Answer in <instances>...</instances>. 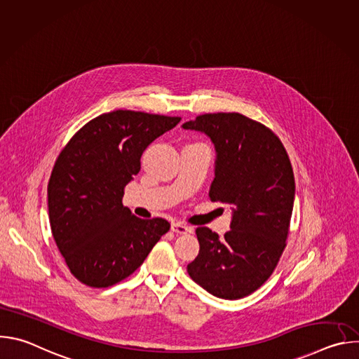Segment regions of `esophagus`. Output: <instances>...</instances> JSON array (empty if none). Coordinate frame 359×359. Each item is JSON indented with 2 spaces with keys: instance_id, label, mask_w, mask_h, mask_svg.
<instances>
[{
  "instance_id": "obj_1",
  "label": "esophagus",
  "mask_w": 359,
  "mask_h": 359,
  "mask_svg": "<svg viewBox=\"0 0 359 359\" xmlns=\"http://www.w3.org/2000/svg\"><path fill=\"white\" fill-rule=\"evenodd\" d=\"M172 231L176 234H187V233H191V227H187L183 223H173Z\"/></svg>"
}]
</instances>
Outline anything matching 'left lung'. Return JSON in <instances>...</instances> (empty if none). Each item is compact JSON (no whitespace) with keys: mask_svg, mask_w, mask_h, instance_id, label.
I'll use <instances>...</instances> for the list:
<instances>
[{"mask_svg":"<svg viewBox=\"0 0 359 359\" xmlns=\"http://www.w3.org/2000/svg\"><path fill=\"white\" fill-rule=\"evenodd\" d=\"M182 128L213 142L209 196L233 212L223 240L208 227L196 229L200 250L187 273L215 297L243 298L267 281L285 248L295 194L290 158L273 130L241 114L200 115Z\"/></svg>","mask_w":359,"mask_h":359,"instance_id":"obj_1","label":"left lung"}]
</instances>
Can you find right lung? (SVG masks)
Segmentation results:
<instances>
[{"mask_svg": "<svg viewBox=\"0 0 359 359\" xmlns=\"http://www.w3.org/2000/svg\"><path fill=\"white\" fill-rule=\"evenodd\" d=\"M179 122L122 109L102 114L60 153L48 183V215L58 250L81 283L105 288L125 280L169 231L165 219L132 215L122 197L144 149Z\"/></svg>", "mask_w": 359, "mask_h": 359, "instance_id": "add662e5", "label": "right lung"}]
</instances>
